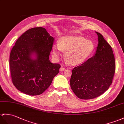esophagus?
<instances>
[{"instance_id":"esophagus-1","label":"esophagus","mask_w":124,"mask_h":124,"mask_svg":"<svg viewBox=\"0 0 124 124\" xmlns=\"http://www.w3.org/2000/svg\"><path fill=\"white\" fill-rule=\"evenodd\" d=\"M65 68H63V67H61V68H60V71H63L64 70H65Z\"/></svg>"}]
</instances>
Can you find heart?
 <instances>
[{"label":"heart","mask_w":124,"mask_h":124,"mask_svg":"<svg viewBox=\"0 0 124 124\" xmlns=\"http://www.w3.org/2000/svg\"><path fill=\"white\" fill-rule=\"evenodd\" d=\"M94 48L93 43L90 39H85L80 36H63L59 42L53 44V55L57 60L62 51H65L64 56L68 62L70 61L73 64H79L87 59Z\"/></svg>","instance_id":"b5f03b06"}]
</instances>
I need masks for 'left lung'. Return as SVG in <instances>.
Listing matches in <instances>:
<instances>
[{"label":"left lung","mask_w":124,"mask_h":124,"mask_svg":"<svg viewBox=\"0 0 124 124\" xmlns=\"http://www.w3.org/2000/svg\"><path fill=\"white\" fill-rule=\"evenodd\" d=\"M98 44L94 55L72 71L70 86L81 99H91L107 91L115 71V57L111 46L101 34L96 31Z\"/></svg>","instance_id":"obj_1"}]
</instances>
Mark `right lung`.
Listing matches in <instances>:
<instances>
[{"mask_svg": "<svg viewBox=\"0 0 124 124\" xmlns=\"http://www.w3.org/2000/svg\"><path fill=\"white\" fill-rule=\"evenodd\" d=\"M54 39L44 28L26 31L11 49L9 66L15 87L31 96L41 94L58 74L60 64L49 60Z\"/></svg>", "mask_w": 124, "mask_h": 124, "instance_id": "right-lung-1", "label": "right lung"}]
</instances>
